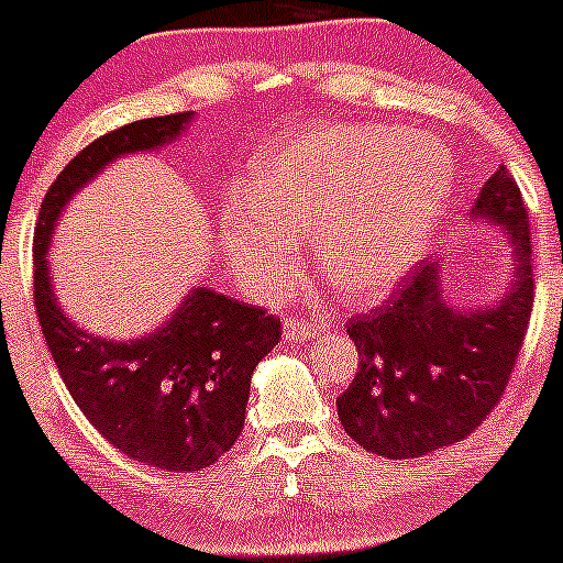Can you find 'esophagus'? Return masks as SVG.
Wrapping results in <instances>:
<instances>
[{
  "instance_id": "1",
  "label": "esophagus",
  "mask_w": 563,
  "mask_h": 563,
  "mask_svg": "<svg viewBox=\"0 0 563 563\" xmlns=\"http://www.w3.org/2000/svg\"><path fill=\"white\" fill-rule=\"evenodd\" d=\"M282 333H284V339H287V341H306V339H314V335L320 333V324H314L309 320H295V317H289V320H284Z\"/></svg>"
}]
</instances>
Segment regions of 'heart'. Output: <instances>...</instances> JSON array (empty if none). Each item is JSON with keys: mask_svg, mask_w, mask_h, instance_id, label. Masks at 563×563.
<instances>
[{"mask_svg": "<svg viewBox=\"0 0 563 563\" xmlns=\"http://www.w3.org/2000/svg\"><path fill=\"white\" fill-rule=\"evenodd\" d=\"M455 189L442 141L374 124L317 126L265 154L254 195L219 213V246L243 287L279 295L311 233L328 276L355 298L396 289L431 246Z\"/></svg>", "mask_w": 563, "mask_h": 563, "instance_id": "obj_1", "label": "heart"}]
</instances>
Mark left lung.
Segmentation results:
<instances>
[{"label": "left lung", "instance_id": "1", "mask_svg": "<svg viewBox=\"0 0 563 563\" xmlns=\"http://www.w3.org/2000/svg\"><path fill=\"white\" fill-rule=\"evenodd\" d=\"M472 222L501 230L512 276L483 303H453L439 260H426L398 295L352 317L355 379L335 407L346 437L382 457H420L466 439L501 398L518 361L531 306L529 211L507 167L479 189Z\"/></svg>", "mask_w": 563, "mask_h": 563}]
</instances>
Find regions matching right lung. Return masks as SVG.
<instances>
[{
	"label": "right lung",
	"mask_w": 563,
	"mask_h": 563,
	"mask_svg": "<svg viewBox=\"0 0 563 563\" xmlns=\"http://www.w3.org/2000/svg\"><path fill=\"white\" fill-rule=\"evenodd\" d=\"M192 119L159 115L97 137L51 184L34 233V303L69 396L115 450L162 472H200L233 448L254 368L279 344V320L195 287L159 328L137 339H106L62 309L48 249L67 202L86 184L121 156L178 141Z\"/></svg>",
	"instance_id": "1"
}]
</instances>
